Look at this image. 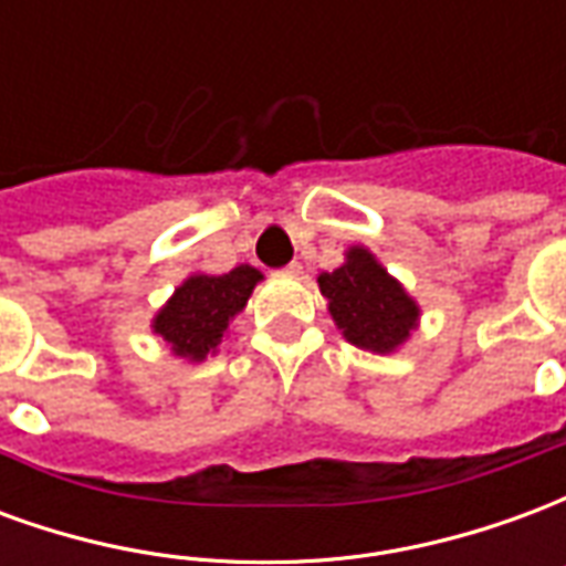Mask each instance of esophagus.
Wrapping results in <instances>:
<instances>
[{"instance_id": "esophagus-1", "label": "esophagus", "mask_w": 566, "mask_h": 566, "mask_svg": "<svg viewBox=\"0 0 566 566\" xmlns=\"http://www.w3.org/2000/svg\"><path fill=\"white\" fill-rule=\"evenodd\" d=\"M282 272L284 275H291V279H300V275H303V263H300V260H291Z\"/></svg>"}]
</instances>
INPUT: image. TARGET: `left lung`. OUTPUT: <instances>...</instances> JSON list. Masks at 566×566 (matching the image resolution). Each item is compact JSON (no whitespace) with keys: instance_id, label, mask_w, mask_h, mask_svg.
Masks as SVG:
<instances>
[{"instance_id":"left-lung-1","label":"left lung","mask_w":566,"mask_h":566,"mask_svg":"<svg viewBox=\"0 0 566 566\" xmlns=\"http://www.w3.org/2000/svg\"><path fill=\"white\" fill-rule=\"evenodd\" d=\"M318 287L336 327L364 352L391 355L418 327V303L367 248H348L339 270L321 272Z\"/></svg>"}]
</instances>
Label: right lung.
<instances>
[{
  "label": "right lung",
  "instance_id": "add662e5",
  "mask_svg": "<svg viewBox=\"0 0 566 566\" xmlns=\"http://www.w3.org/2000/svg\"><path fill=\"white\" fill-rule=\"evenodd\" d=\"M263 275L254 266H235L223 275L193 272L175 287L166 306L154 315L150 331L172 348L175 357L206 360L221 345L230 321L245 308L248 296Z\"/></svg>",
  "mask_w": 566,
  "mask_h": 566
}]
</instances>
